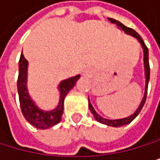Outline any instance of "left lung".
I'll list each match as a JSON object with an SVG mask.
<instances>
[{
  "label": "left lung",
  "mask_w": 160,
  "mask_h": 160,
  "mask_svg": "<svg viewBox=\"0 0 160 160\" xmlns=\"http://www.w3.org/2000/svg\"><path fill=\"white\" fill-rule=\"evenodd\" d=\"M108 20L111 22V23H114L117 25L119 28H121L124 32L127 33V34H130L133 37H135L139 42H140V44L141 46H142L143 48V52H144V69H145V78H146V81H145V93H144V96H143V99L142 101H141L140 104H139V107L137 108V109L135 110V112L133 114H132L131 116H128V117H126V118H123V119H116V120H109V119H106V118H102L101 115H99L96 110L94 109V108L92 107V104L90 103V102H88V106H89V109L91 111V113L93 114L94 116V118L102 123V124H104V125H108V126H110V127H115V128H118V127H122V126H125V125H128V124H130L136 116L140 113L141 109L143 108L144 107V104H145V102H146V97H147V91H148V83H149V81H150V64H149V50L147 48V46L145 45V43L143 41V39L140 37V35L135 32L134 29L131 28H128L126 26H124L122 23H120L119 21L117 20H115V19H112V18H108ZM88 101H89V98H88Z\"/></svg>",
  "instance_id": "left-lung-1"
}]
</instances>
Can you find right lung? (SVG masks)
Returning <instances> with one entry per match:
<instances>
[{
    "mask_svg": "<svg viewBox=\"0 0 160 160\" xmlns=\"http://www.w3.org/2000/svg\"><path fill=\"white\" fill-rule=\"evenodd\" d=\"M28 76V60L25 58L24 54L21 53L20 60H19V75H18L17 81V88L18 94H19V102L22 113L26 120L30 124L34 126L39 130H46V128H52L60 122L63 109H64V99L68 92L75 86L78 79L81 78L79 75L76 77L67 78L62 81L58 89L60 92V97L58 107L51 110L45 111L38 108L35 106V102L29 97L28 88H27V78Z\"/></svg>",
    "mask_w": 160,
    "mask_h": 160,
    "instance_id": "1",
    "label": "right lung"
}]
</instances>
